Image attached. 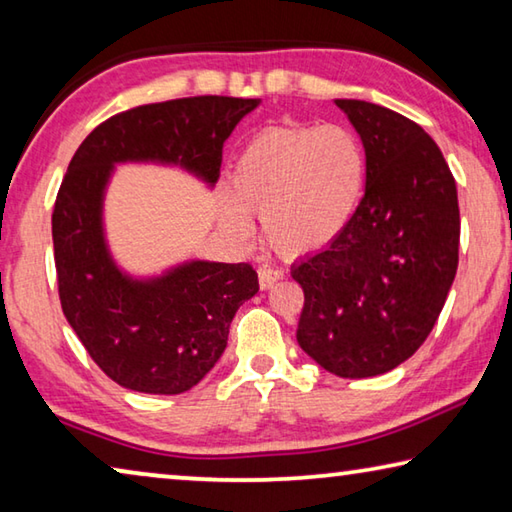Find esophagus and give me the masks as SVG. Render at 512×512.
<instances>
[{
    "instance_id": "34e87169",
    "label": "esophagus",
    "mask_w": 512,
    "mask_h": 512,
    "mask_svg": "<svg viewBox=\"0 0 512 512\" xmlns=\"http://www.w3.org/2000/svg\"><path fill=\"white\" fill-rule=\"evenodd\" d=\"M257 275H259V287L271 289L284 273L280 271V268H273V266H259Z\"/></svg>"
}]
</instances>
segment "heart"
Returning a JSON list of instances; mask_svg holds the SVG:
<instances>
[{"instance_id":"heart-1","label":"heart","mask_w":512,"mask_h":512,"mask_svg":"<svg viewBox=\"0 0 512 512\" xmlns=\"http://www.w3.org/2000/svg\"><path fill=\"white\" fill-rule=\"evenodd\" d=\"M366 173V149L348 126H268L237 155L221 221L248 239V214L259 216L277 253H316L334 244L357 214Z\"/></svg>"}]
</instances>
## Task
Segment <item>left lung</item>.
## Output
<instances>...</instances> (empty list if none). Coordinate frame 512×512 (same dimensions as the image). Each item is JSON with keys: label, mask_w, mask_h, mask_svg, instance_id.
<instances>
[{"label": "left lung", "mask_w": 512, "mask_h": 512, "mask_svg": "<svg viewBox=\"0 0 512 512\" xmlns=\"http://www.w3.org/2000/svg\"><path fill=\"white\" fill-rule=\"evenodd\" d=\"M363 142L366 192L343 235L293 266L298 343L345 379L384 375L436 325L458 266L461 214L438 144L395 110L336 99Z\"/></svg>", "instance_id": "8db88e82"}]
</instances>
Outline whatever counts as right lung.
<instances>
[{"label":"right lung","mask_w":512,"mask_h":512,"mask_svg":"<svg viewBox=\"0 0 512 512\" xmlns=\"http://www.w3.org/2000/svg\"><path fill=\"white\" fill-rule=\"evenodd\" d=\"M257 99L187 97L146 103L85 137L60 183L51 237L60 307L92 361L137 393L196 386L228 345L237 309L259 291L253 266L189 262L133 280L103 239V192L115 162H164L219 180L223 142Z\"/></svg>","instance_id":"obj_1"}]
</instances>
